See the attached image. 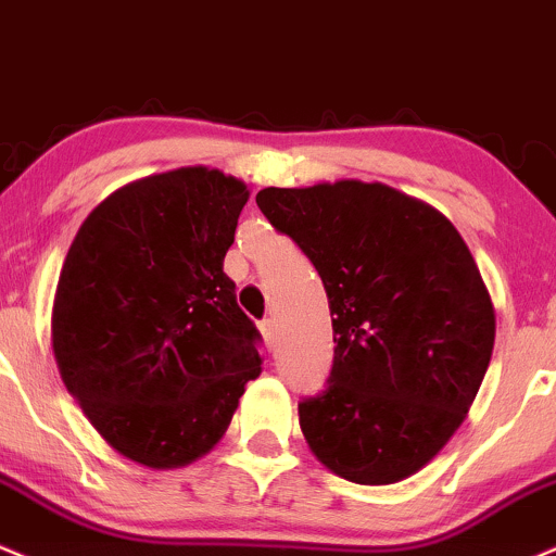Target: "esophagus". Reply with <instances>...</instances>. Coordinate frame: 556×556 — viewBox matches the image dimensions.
Instances as JSON below:
<instances>
[{
  "instance_id": "1",
  "label": "esophagus",
  "mask_w": 556,
  "mask_h": 556,
  "mask_svg": "<svg viewBox=\"0 0 556 556\" xmlns=\"http://www.w3.org/2000/svg\"><path fill=\"white\" fill-rule=\"evenodd\" d=\"M260 330H263V338H265V345L267 349H276L278 345V323L276 317H265L263 323H260Z\"/></svg>"
}]
</instances>
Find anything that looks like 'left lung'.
<instances>
[{
	"mask_svg": "<svg viewBox=\"0 0 556 556\" xmlns=\"http://www.w3.org/2000/svg\"><path fill=\"white\" fill-rule=\"evenodd\" d=\"M257 207L323 278L336 356L299 401L312 453L354 484H393L466 419L494 349V306L442 213L384 185L260 189Z\"/></svg>",
	"mask_w": 556,
	"mask_h": 556,
	"instance_id": "1",
	"label": "left lung"
}]
</instances>
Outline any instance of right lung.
<instances>
[{
  "label": "right lung",
  "mask_w": 556,
  "mask_h": 556,
  "mask_svg": "<svg viewBox=\"0 0 556 556\" xmlns=\"http://www.w3.org/2000/svg\"><path fill=\"white\" fill-rule=\"evenodd\" d=\"M247 187L176 168L116 189L72 241L54 299L70 395L124 458L176 468L207 453L260 375V330L224 273Z\"/></svg>",
  "instance_id": "obj_1"
}]
</instances>
